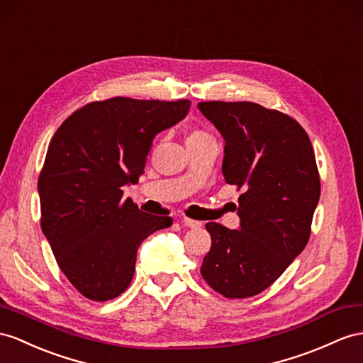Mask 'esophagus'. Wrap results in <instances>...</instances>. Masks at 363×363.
Segmentation results:
<instances>
[{
	"label": "esophagus",
	"mask_w": 363,
	"mask_h": 363,
	"mask_svg": "<svg viewBox=\"0 0 363 363\" xmlns=\"http://www.w3.org/2000/svg\"><path fill=\"white\" fill-rule=\"evenodd\" d=\"M182 224H184L185 227H190V228H198V227L202 225V222H201V220L190 219V218H184V219H182Z\"/></svg>",
	"instance_id": "34e87169"
}]
</instances>
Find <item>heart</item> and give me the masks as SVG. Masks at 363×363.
<instances>
[{"instance_id": "1", "label": "heart", "mask_w": 363, "mask_h": 363, "mask_svg": "<svg viewBox=\"0 0 363 363\" xmlns=\"http://www.w3.org/2000/svg\"><path fill=\"white\" fill-rule=\"evenodd\" d=\"M207 139H213L207 132H203L201 128H193L191 132L187 135V144L189 143H201V141H207Z\"/></svg>"}]
</instances>
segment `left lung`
Segmentation results:
<instances>
[{
    "label": "left lung",
    "mask_w": 363,
    "mask_h": 363,
    "mask_svg": "<svg viewBox=\"0 0 363 363\" xmlns=\"http://www.w3.org/2000/svg\"><path fill=\"white\" fill-rule=\"evenodd\" d=\"M198 108L225 141L222 174L244 193L239 230L206 225L211 248L201 274L228 299L262 293L310 239L320 196L311 141L285 113L256 102H199Z\"/></svg>",
    "instance_id": "obj_1"
}]
</instances>
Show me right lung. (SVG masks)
Listing matches in <instances>:
<instances>
[{
	"instance_id": "1",
	"label": "right lung",
	"mask_w": 363,
	"mask_h": 363,
	"mask_svg": "<svg viewBox=\"0 0 363 363\" xmlns=\"http://www.w3.org/2000/svg\"><path fill=\"white\" fill-rule=\"evenodd\" d=\"M191 102L110 98L72 113L57 130L38 179L41 230L70 284L90 301L127 290L138 248L169 216H148L123 187L144 173L155 136Z\"/></svg>"
}]
</instances>
